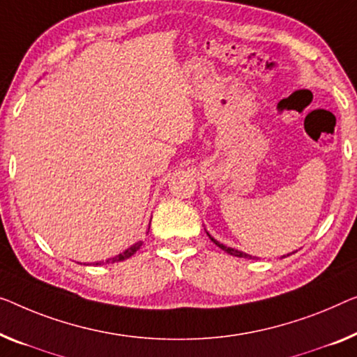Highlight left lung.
Returning <instances> with one entry per match:
<instances>
[{
  "mask_svg": "<svg viewBox=\"0 0 357 357\" xmlns=\"http://www.w3.org/2000/svg\"><path fill=\"white\" fill-rule=\"evenodd\" d=\"M208 234V232H206ZM208 237L211 238V242L213 243H216L218 247H220L221 250H225L226 253H229V255H232V257H238V258H252V255H247V253H243V252H238V250H236V248H231V247H226V245H222V243H220L216 241V238H213L210 234H208ZM287 257H289V255H287Z\"/></svg>",
  "mask_w": 357,
  "mask_h": 357,
  "instance_id": "left-lung-1",
  "label": "left lung"
}]
</instances>
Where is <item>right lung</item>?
Instances as JSON below:
<instances>
[{"label":"right lung","mask_w":357,"mask_h":357,"mask_svg":"<svg viewBox=\"0 0 357 357\" xmlns=\"http://www.w3.org/2000/svg\"><path fill=\"white\" fill-rule=\"evenodd\" d=\"M149 229H151V226H149ZM141 245H142V242H141V241H139V242H136L135 245H131L130 248H126L125 252H121L120 255H116V257L107 259V261H105V263H119V261H123V259L132 257V255H135V253L137 252V250L141 248ZM96 264H104V261H102V263H96Z\"/></svg>","instance_id":"right-lung-1"}]
</instances>
